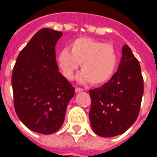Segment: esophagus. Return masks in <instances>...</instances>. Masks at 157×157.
I'll use <instances>...</instances> for the list:
<instances>
[{
  "label": "esophagus",
  "mask_w": 157,
  "mask_h": 157,
  "mask_svg": "<svg viewBox=\"0 0 157 157\" xmlns=\"http://www.w3.org/2000/svg\"><path fill=\"white\" fill-rule=\"evenodd\" d=\"M82 91H84V90L81 87H75V92H82Z\"/></svg>",
  "instance_id": "obj_1"
}]
</instances>
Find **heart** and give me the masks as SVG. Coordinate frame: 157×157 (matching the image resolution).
<instances>
[{
    "label": "heart",
    "mask_w": 157,
    "mask_h": 157,
    "mask_svg": "<svg viewBox=\"0 0 157 157\" xmlns=\"http://www.w3.org/2000/svg\"><path fill=\"white\" fill-rule=\"evenodd\" d=\"M70 51L69 52L68 50ZM58 63L67 79L74 77L82 64L81 81L92 85L105 83L114 75L118 66V56L113 46L90 38H78L59 53Z\"/></svg>",
    "instance_id": "heart-1"
}]
</instances>
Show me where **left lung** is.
I'll return each instance as SVG.
<instances>
[{
	"instance_id": "obj_1",
	"label": "left lung",
	"mask_w": 157,
	"mask_h": 157,
	"mask_svg": "<svg viewBox=\"0 0 157 157\" xmlns=\"http://www.w3.org/2000/svg\"><path fill=\"white\" fill-rule=\"evenodd\" d=\"M118 71L101 87L89 91V118L93 131L102 137L124 133L137 119L144 93V80L138 59L128 45L122 48Z\"/></svg>"
}]
</instances>
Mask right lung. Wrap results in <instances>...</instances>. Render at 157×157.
<instances>
[{
    "label": "right lung",
    "mask_w": 157,
    "mask_h": 157,
    "mask_svg": "<svg viewBox=\"0 0 157 157\" xmlns=\"http://www.w3.org/2000/svg\"><path fill=\"white\" fill-rule=\"evenodd\" d=\"M61 32L42 29L19 53L12 86L16 113L27 128L43 135L61 127L75 88L59 71L55 45Z\"/></svg>",
    "instance_id": "1"
}]
</instances>
